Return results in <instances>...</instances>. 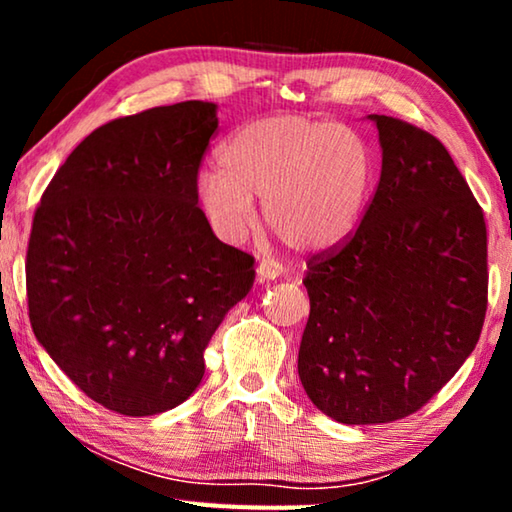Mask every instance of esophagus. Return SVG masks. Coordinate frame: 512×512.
<instances>
[{
    "instance_id": "obj_1",
    "label": "esophagus",
    "mask_w": 512,
    "mask_h": 512,
    "mask_svg": "<svg viewBox=\"0 0 512 512\" xmlns=\"http://www.w3.org/2000/svg\"><path fill=\"white\" fill-rule=\"evenodd\" d=\"M282 271L284 268L277 264V262H259V266H257V280L259 282H266V280H277V277L282 275Z\"/></svg>"
}]
</instances>
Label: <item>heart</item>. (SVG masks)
Listing matches in <instances>:
<instances>
[{
    "label": "heart",
    "instance_id": "b5f03b06",
    "mask_svg": "<svg viewBox=\"0 0 512 512\" xmlns=\"http://www.w3.org/2000/svg\"><path fill=\"white\" fill-rule=\"evenodd\" d=\"M221 171L196 180V201L225 244L264 221L300 253H323L357 228L375 178L366 142L336 121L275 115L250 121L223 144Z\"/></svg>",
    "mask_w": 512,
    "mask_h": 512
}]
</instances>
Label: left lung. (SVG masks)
Returning a JSON list of instances; mask_svg holds the SVG:
<instances>
[{
	"label": "left lung",
	"instance_id": "8db88e82",
	"mask_svg": "<svg viewBox=\"0 0 512 512\" xmlns=\"http://www.w3.org/2000/svg\"><path fill=\"white\" fill-rule=\"evenodd\" d=\"M377 126L381 176L339 250L309 259L298 375L343 424L406 418L470 357L488 307L483 212L452 155L406 121Z\"/></svg>",
	"mask_w": 512,
	"mask_h": 512
}]
</instances>
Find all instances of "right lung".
I'll return each instance as SVG.
<instances>
[{
    "instance_id": "right-lung-1",
    "label": "right lung",
    "mask_w": 512,
    "mask_h": 512,
    "mask_svg": "<svg viewBox=\"0 0 512 512\" xmlns=\"http://www.w3.org/2000/svg\"><path fill=\"white\" fill-rule=\"evenodd\" d=\"M216 108L183 101L108 121L33 216V334L85 395L131 418L196 391L207 343L255 282V259L216 239L196 201Z\"/></svg>"
}]
</instances>
